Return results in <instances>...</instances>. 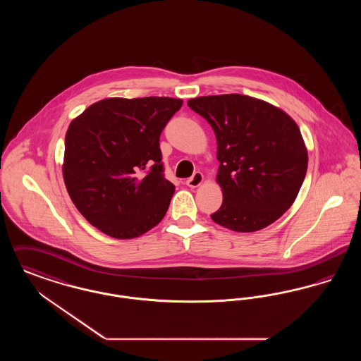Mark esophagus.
<instances>
[{
    "label": "esophagus",
    "mask_w": 361,
    "mask_h": 361,
    "mask_svg": "<svg viewBox=\"0 0 361 361\" xmlns=\"http://www.w3.org/2000/svg\"><path fill=\"white\" fill-rule=\"evenodd\" d=\"M203 181H204L203 173L196 172L190 178L187 180V185H188L189 188H197V187H200L203 184Z\"/></svg>",
    "instance_id": "34e87169"
}]
</instances>
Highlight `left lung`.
Wrapping results in <instances>:
<instances>
[{"label": "left lung", "instance_id": "left-lung-1", "mask_svg": "<svg viewBox=\"0 0 361 361\" xmlns=\"http://www.w3.org/2000/svg\"><path fill=\"white\" fill-rule=\"evenodd\" d=\"M188 106L216 137L224 203L211 219L238 233L276 222L295 202L307 172L298 124L275 105L237 93L190 99Z\"/></svg>", "mask_w": 361, "mask_h": 361}]
</instances>
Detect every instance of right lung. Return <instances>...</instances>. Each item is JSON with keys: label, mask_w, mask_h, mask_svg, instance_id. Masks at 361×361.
I'll return each instance as SVG.
<instances>
[{"label": "right lung", "mask_w": 361, "mask_h": 361, "mask_svg": "<svg viewBox=\"0 0 361 361\" xmlns=\"http://www.w3.org/2000/svg\"><path fill=\"white\" fill-rule=\"evenodd\" d=\"M183 100L109 97L70 123L62 173L70 199L92 226L135 238L162 221L174 185L164 177L159 135Z\"/></svg>", "instance_id": "1"}]
</instances>
